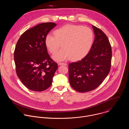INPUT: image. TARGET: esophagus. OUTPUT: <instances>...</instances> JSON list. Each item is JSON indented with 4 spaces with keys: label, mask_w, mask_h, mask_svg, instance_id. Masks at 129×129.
<instances>
[{
    "label": "esophagus",
    "mask_w": 129,
    "mask_h": 129,
    "mask_svg": "<svg viewBox=\"0 0 129 129\" xmlns=\"http://www.w3.org/2000/svg\"><path fill=\"white\" fill-rule=\"evenodd\" d=\"M58 64L59 65H65V66L67 65L66 63H59Z\"/></svg>",
    "instance_id": "obj_1"
}]
</instances>
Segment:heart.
<instances>
[{"label":"heart","instance_id":"heart-1","mask_svg":"<svg viewBox=\"0 0 129 129\" xmlns=\"http://www.w3.org/2000/svg\"><path fill=\"white\" fill-rule=\"evenodd\" d=\"M53 34L46 36L45 45L51 54L56 53L61 45L62 49L52 57L56 61L82 60L89 52L94 40L92 30L79 25H64L54 30Z\"/></svg>","mask_w":129,"mask_h":129}]
</instances>
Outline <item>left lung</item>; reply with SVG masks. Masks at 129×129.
Listing matches in <instances>:
<instances>
[{"label": "left lung", "mask_w": 129, "mask_h": 129, "mask_svg": "<svg viewBox=\"0 0 129 129\" xmlns=\"http://www.w3.org/2000/svg\"><path fill=\"white\" fill-rule=\"evenodd\" d=\"M92 26L95 39L89 52L81 61L68 66L70 84L80 92H87L98 87L111 68L112 50L108 38L100 28Z\"/></svg>", "instance_id": "8db88e82"}]
</instances>
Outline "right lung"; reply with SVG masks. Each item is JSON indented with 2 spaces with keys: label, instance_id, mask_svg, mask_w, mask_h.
<instances>
[{
  "label": "right lung",
  "instance_id": "add662e5",
  "mask_svg": "<svg viewBox=\"0 0 129 129\" xmlns=\"http://www.w3.org/2000/svg\"><path fill=\"white\" fill-rule=\"evenodd\" d=\"M57 24L42 23L26 30L17 42L14 61L18 77L28 89L42 91L52 84L58 65L45 45L48 33Z\"/></svg>",
  "mask_w": 129,
  "mask_h": 129
}]
</instances>
